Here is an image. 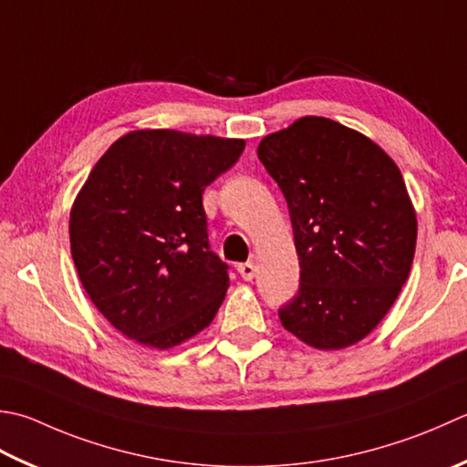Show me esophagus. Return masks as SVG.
Here are the masks:
<instances>
[{"label":"esophagus","instance_id":"1","mask_svg":"<svg viewBox=\"0 0 467 467\" xmlns=\"http://www.w3.org/2000/svg\"><path fill=\"white\" fill-rule=\"evenodd\" d=\"M236 271L241 273V277L244 281H251L254 277V273H257V267H254L253 261H246V263H241L239 267H236Z\"/></svg>","mask_w":467,"mask_h":467}]
</instances>
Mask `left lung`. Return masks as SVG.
<instances>
[{
    "label": "left lung",
    "instance_id": "obj_1",
    "mask_svg": "<svg viewBox=\"0 0 467 467\" xmlns=\"http://www.w3.org/2000/svg\"><path fill=\"white\" fill-rule=\"evenodd\" d=\"M287 200L299 289L281 324L319 350L360 342L400 294L415 257L417 216L405 180L367 135L301 117L259 143Z\"/></svg>",
    "mask_w": 467,
    "mask_h": 467
}]
</instances>
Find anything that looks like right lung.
I'll return each mask as SVG.
<instances>
[{
  "instance_id": "obj_1",
  "label": "right lung",
  "mask_w": 467,
  "mask_h": 467,
  "mask_svg": "<svg viewBox=\"0 0 467 467\" xmlns=\"http://www.w3.org/2000/svg\"><path fill=\"white\" fill-rule=\"evenodd\" d=\"M243 150L244 140L140 130L88 173L70 210L72 261L130 340L168 350L214 319L228 265L210 251L202 194Z\"/></svg>"
}]
</instances>
